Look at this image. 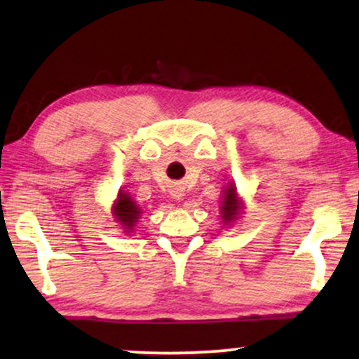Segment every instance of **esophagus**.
<instances>
[{
    "mask_svg": "<svg viewBox=\"0 0 359 359\" xmlns=\"http://www.w3.org/2000/svg\"><path fill=\"white\" fill-rule=\"evenodd\" d=\"M170 194L175 201H181L184 198V189L181 188V186H173V188H171V191H170Z\"/></svg>",
    "mask_w": 359,
    "mask_h": 359,
    "instance_id": "1",
    "label": "esophagus"
}]
</instances>
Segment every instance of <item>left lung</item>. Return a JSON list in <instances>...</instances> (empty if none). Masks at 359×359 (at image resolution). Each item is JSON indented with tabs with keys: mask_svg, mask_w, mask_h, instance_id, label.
Here are the masks:
<instances>
[{
	"mask_svg": "<svg viewBox=\"0 0 359 359\" xmlns=\"http://www.w3.org/2000/svg\"><path fill=\"white\" fill-rule=\"evenodd\" d=\"M238 210H240V204L237 199V188H235V184H230L229 188L225 189L222 209H220L224 222H232V220L237 217Z\"/></svg>",
	"mask_w": 359,
	"mask_h": 359,
	"instance_id": "1",
	"label": "left lung"
}]
</instances>
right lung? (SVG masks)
Segmentation results:
<instances>
[{
    "label": "right lung",
    "instance_id": "1",
    "mask_svg": "<svg viewBox=\"0 0 359 359\" xmlns=\"http://www.w3.org/2000/svg\"><path fill=\"white\" fill-rule=\"evenodd\" d=\"M114 215L126 229L132 230V227H134L137 222V219H139L140 209H139V205L132 201L129 194L121 193L119 198H117V201H116V205H114Z\"/></svg>",
    "mask_w": 359,
    "mask_h": 359
}]
</instances>
